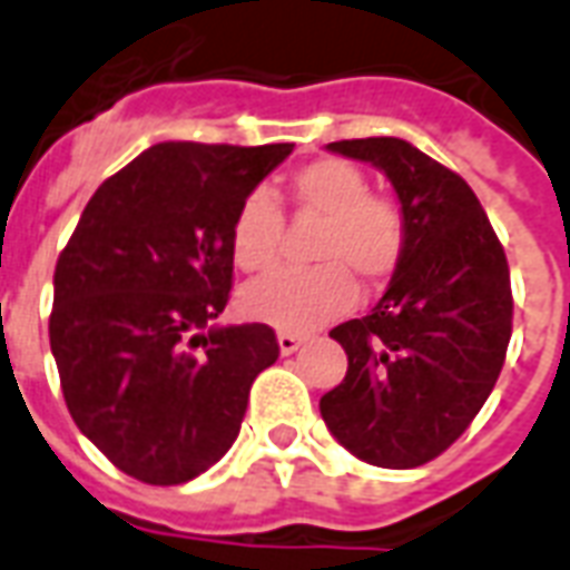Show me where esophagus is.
I'll return each instance as SVG.
<instances>
[{
	"label": "esophagus",
	"mask_w": 570,
	"mask_h": 570,
	"mask_svg": "<svg viewBox=\"0 0 570 570\" xmlns=\"http://www.w3.org/2000/svg\"><path fill=\"white\" fill-rule=\"evenodd\" d=\"M302 344H305V338H302V335H293V332H281V335H277V347H281V353H284V356L296 353Z\"/></svg>",
	"instance_id": "34e87169"
}]
</instances>
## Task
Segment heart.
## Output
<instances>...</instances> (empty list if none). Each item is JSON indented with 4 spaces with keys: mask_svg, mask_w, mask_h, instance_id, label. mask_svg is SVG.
Instances as JSON below:
<instances>
[{
    "mask_svg": "<svg viewBox=\"0 0 570 570\" xmlns=\"http://www.w3.org/2000/svg\"><path fill=\"white\" fill-rule=\"evenodd\" d=\"M286 199L298 214L323 217L314 244L317 268L277 272L242 293V311L256 323L281 332H314L347 314L360 298L356 277L383 284L402 265L404 217L399 205L368 193L360 168L323 156L296 168L286 180ZM284 238V210L272 193L253 189L242 199L229 226L232 259L244 272H268Z\"/></svg>",
    "mask_w": 570,
    "mask_h": 570,
    "instance_id": "obj_1",
    "label": "heart"
}]
</instances>
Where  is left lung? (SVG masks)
<instances>
[{"label":"left lung","instance_id":"left-lung-1","mask_svg":"<svg viewBox=\"0 0 570 570\" xmlns=\"http://www.w3.org/2000/svg\"><path fill=\"white\" fill-rule=\"evenodd\" d=\"M328 150L390 178L407 244L371 314L328 332L347 353V374L320 399V414L368 465H425L499 381L513 323L508 256L474 189L414 145L353 138Z\"/></svg>","mask_w":570,"mask_h":570}]
</instances>
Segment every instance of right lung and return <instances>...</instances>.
<instances>
[{
	"label": "right lung",
	"mask_w": 570,
	"mask_h": 570,
	"mask_svg": "<svg viewBox=\"0 0 570 570\" xmlns=\"http://www.w3.org/2000/svg\"><path fill=\"white\" fill-rule=\"evenodd\" d=\"M293 145L163 141L87 202L53 272L50 350L71 420L129 478H199L238 438L265 323L214 326L232 289L229 226Z\"/></svg>",
	"instance_id": "obj_1"
}]
</instances>
